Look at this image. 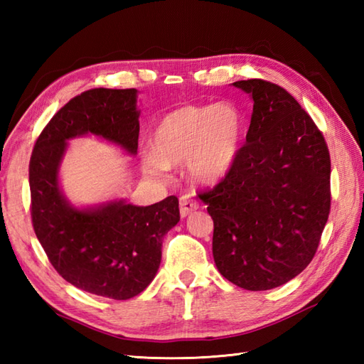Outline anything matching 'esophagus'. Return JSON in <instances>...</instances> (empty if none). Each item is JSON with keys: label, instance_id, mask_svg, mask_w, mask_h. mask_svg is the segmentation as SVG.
I'll return each instance as SVG.
<instances>
[{"label": "esophagus", "instance_id": "1", "mask_svg": "<svg viewBox=\"0 0 364 364\" xmlns=\"http://www.w3.org/2000/svg\"><path fill=\"white\" fill-rule=\"evenodd\" d=\"M198 210V202L192 198L191 196H183L180 197V215L184 219L189 215L192 211Z\"/></svg>", "mask_w": 364, "mask_h": 364}]
</instances>
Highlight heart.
<instances>
[{
	"instance_id": "1",
	"label": "heart",
	"mask_w": 364,
	"mask_h": 364,
	"mask_svg": "<svg viewBox=\"0 0 364 364\" xmlns=\"http://www.w3.org/2000/svg\"><path fill=\"white\" fill-rule=\"evenodd\" d=\"M244 117L231 103L188 105L168 112L154 128L144 172L161 178L167 167L183 166L197 184H215L228 175L241 150Z\"/></svg>"
}]
</instances>
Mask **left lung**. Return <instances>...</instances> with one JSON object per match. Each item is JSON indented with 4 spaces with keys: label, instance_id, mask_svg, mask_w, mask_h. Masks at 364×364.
<instances>
[{
    "label": "left lung",
    "instance_id": "left-lung-1",
    "mask_svg": "<svg viewBox=\"0 0 364 364\" xmlns=\"http://www.w3.org/2000/svg\"><path fill=\"white\" fill-rule=\"evenodd\" d=\"M253 100L245 144L228 175L198 197L214 220L213 257L228 282L277 288L310 264L330 213V154L289 92L236 81Z\"/></svg>",
    "mask_w": 364,
    "mask_h": 364
}]
</instances>
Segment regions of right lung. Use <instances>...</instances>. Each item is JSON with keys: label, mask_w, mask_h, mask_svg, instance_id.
Masks as SVG:
<instances>
[{"label": "right lung", "mask_w": 364, "mask_h": 364, "mask_svg": "<svg viewBox=\"0 0 364 364\" xmlns=\"http://www.w3.org/2000/svg\"><path fill=\"white\" fill-rule=\"evenodd\" d=\"M136 89L82 92L53 115L29 161L31 219L53 267L76 288L114 300L137 296L156 275L162 239L180 220L178 198L78 210L65 200L58 175L67 141L76 136L95 134L136 154Z\"/></svg>", "instance_id": "add662e5"}]
</instances>
